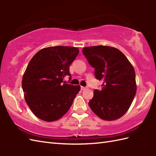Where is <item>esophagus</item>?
Segmentation results:
<instances>
[{
	"instance_id": "34e87169",
	"label": "esophagus",
	"mask_w": 156,
	"mask_h": 156,
	"mask_svg": "<svg viewBox=\"0 0 156 156\" xmlns=\"http://www.w3.org/2000/svg\"><path fill=\"white\" fill-rule=\"evenodd\" d=\"M87 88V87H81V90H84L85 89Z\"/></svg>"
}]
</instances>
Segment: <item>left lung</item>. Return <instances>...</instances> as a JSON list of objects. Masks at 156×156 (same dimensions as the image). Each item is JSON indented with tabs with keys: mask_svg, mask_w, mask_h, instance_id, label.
I'll return each instance as SVG.
<instances>
[{
	"mask_svg": "<svg viewBox=\"0 0 156 156\" xmlns=\"http://www.w3.org/2000/svg\"><path fill=\"white\" fill-rule=\"evenodd\" d=\"M82 53L94 68L96 78L102 82L101 90H94L89 107L103 120L113 121L121 117L136 94L133 66L120 50L109 46L84 48Z\"/></svg>",
	"mask_w": 156,
	"mask_h": 156,
	"instance_id": "8db88e82",
	"label": "left lung"
}]
</instances>
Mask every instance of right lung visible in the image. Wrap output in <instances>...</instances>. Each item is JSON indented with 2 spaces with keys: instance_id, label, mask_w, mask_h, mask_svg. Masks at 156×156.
Listing matches in <instances>:
<instances>
[{
  "instance_id": "obj_1",
  "label": "right lung",
  "mask_w": 156,
  "mask_h": 156,
  "mask_svg": "<svg viewBox=\"0 0 156 156\" xmlns=\"http://www.w3.org/2000/svg\"><path fill=\"white\" fill-rule=\"evenodd\" d=\"M77 48L54 46L39 50L29 62L22 79L25 101L36 117L51 122L60 119L72 106L80 86L66 84L69 66Z\"/></svg>"
}]
</instances>
